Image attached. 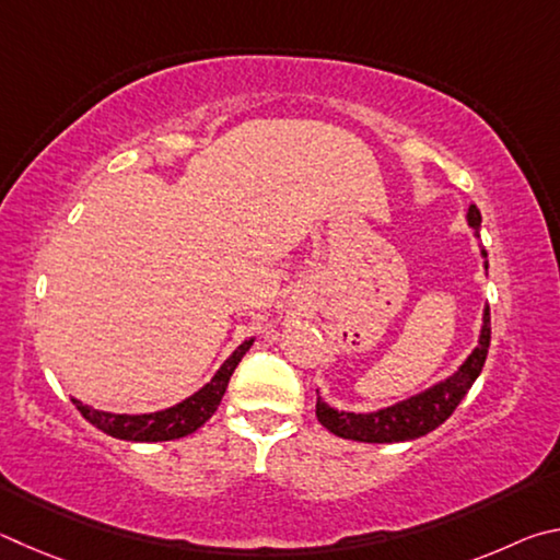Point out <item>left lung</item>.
Masks as SVG:
<instances>
[{
    "label": "left lung",
    "instance_id": "obj_1",
    "mask_svg": "<svg viewBox=\"0 0 560 560\" xmlns=\"http://www.w3.org/2000/svg\"><path fill=\"white\" fill-rule=\"evenodd\" d=\"M467 223L479 238V225H482V213L472 203L467 211ZM485 258V270L489 268L487 250H479ZM489 339H492V325H489V305L482 312V329H479L477 347L472 349L455 374L438 381L420 394L388 408H378L374 413H349V410L331 408L327 400L317 396V420L325 425L329 433H335L345 440H357V443H406L428 435L430 430L443 425L453 416V410L459 406V400L467 396L477 376L482 374L487 361ZM319 394V390H317Z\"/></svg>",
    "mask_w": 560,
    "mask_h": 560
}]
</instances>
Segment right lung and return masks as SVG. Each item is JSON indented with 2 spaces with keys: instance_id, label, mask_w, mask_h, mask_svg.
Wrapping results in <instances>:
<instances>
[{
  "instance_id": "right-lung-1",
  "label": "right lung",
  "mask_w": 560,
  "mask_h": 560,
  "mask_svg": "<svg viewBox=\"0 0 560 560\" xmlns=\"http://www.w3.org/2000/svg\"><path fill=\"white\" fill-rule=\"evenodd\" d=\"M253 341H255L253 337L245 339L243 345L223 361L221 369L215 371L209 384L172 408L154 410V413L130 416V413H107V410H95L93 406L81 404L78 398H71V400L73 406L81 410L88 423H93L97 430H103L105 435L117 438V440H130V443H164V440L191 435L194 430H199L206 420L215 413L225 388H229L231 374L235 371V366L241 364L245 351L253 347Z\"/></svg>"
}]
</instances>
